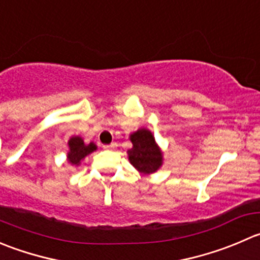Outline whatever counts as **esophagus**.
Segmentation results:
<instances>
[{"mask_svg":"<svg viewBox=\"0 0 260 260\" xmlns=\"http://www.w3.org/2000/svg\"><path fill=\"white\" fill-rule=\"evenodd\" d=\"M103 147H104L105 150H114V148L117 147V143L113 142V143H110V145H104Z\"/></svg>","mask_w":260,"mask_h":260,"instance_id":"esophagus-1","label":"esophagus"}]
</instances>
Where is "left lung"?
<instances>
[{"label":"left lung","mask_w":260,"mask_h":260,"mask_svg":"<svg viewBox=\"0 0 260 260\" xmlns=\"http://www.w3.org/2000/svg\"><path fill=\"white\" fill-rule=\"evenodd\" d=\"M133 147L127 151L129 162L142 174H152L162 165V152L152 132L140 128L129 136Z\"/></svg>","instance_id":"1"}]
</instances>
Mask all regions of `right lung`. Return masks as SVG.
<instances>
[{
  "instance_id": "right-lung-1",
  "label": "right lung",
  "mask_w": 260,
  "mask_h": 260,
  "mask_svg": "<svg viewBox=\"0 0 260 260\" xmlns=\"http://www.w3.org/2000/svg\"><path fill=\"white\" fill-rule=\"evenodd\" d=\"M69 147L70 151L67 153V160L71 165L75 166L80 165L81 161L87 155H90V153L96 150V145L94 142H90L89 145H86L80 136H75V137L70 138Z\"/></svg>"
}]
</instances>
